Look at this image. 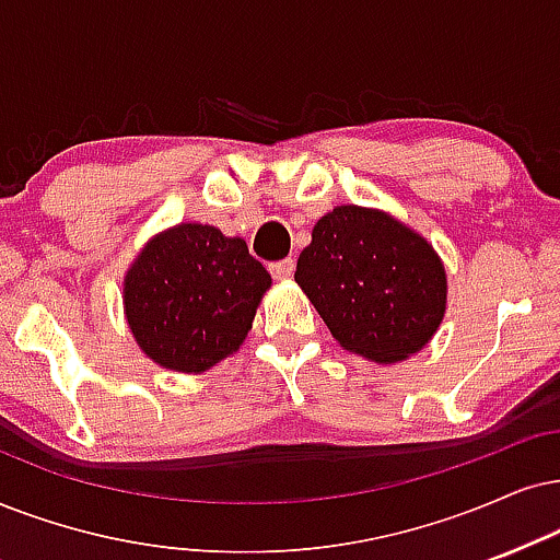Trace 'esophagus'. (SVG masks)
<instances>
[{"label": "esophagus", "instance_id": "34e87169", "mask_svg": "<svg viewBox=\"0 0 560 560\" xmlns=\"http://www.w3.org/2000/svg\"><path fill=\"white\" fill-rule=\"evenodd\" d=\"M268 271H271L273 279H289V276L294 273V260H292V258L273 260V264L268 266Z\"/></svg>", "mask_w": 560, "mask_h": 560}]
</instances>
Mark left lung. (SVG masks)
<instances>
[{"label": "left lung", "instance_id": "8db88e82", "mask_svg": "<svg viewBox=\"0 0 560 560\" xmlns=\"http://www.w3.org/2000/svg\"><path fill=\"white\" fill-rule=\"evenodd\" d=\"M294 279L332 338L380 364L427 346L447 302V276L427 240L362 207H338L315 224Z\"/></svg>", "mask_w": 560, "mask_h": 560}]
</instances>
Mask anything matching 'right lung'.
I'll return each instance as SVG.
<instances>
[{
    "instance_id": "right-lung-1",
    "label": "right lung",
    "mask_w": 560,
    "mask_h": 560,
    "mask_svg": "<svg viewBox=\"0 0 560 560\" xmlns=\"http://www.w3.org/2000/svg\"><path fill=\"white\" fill-rule=\"evenodd\" d=\"M271 276L245 240L209 224L154 237L126 276L131 332L147 357L175 372H203L243 343Z\"/></svg>"
}]
</instances>
